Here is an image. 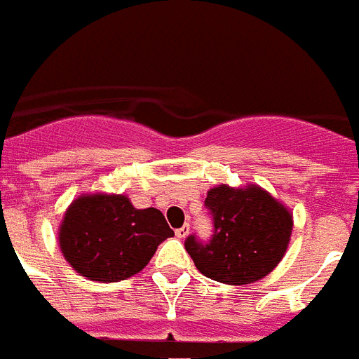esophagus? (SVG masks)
<instances>
[{"instance_id":"obj_1","label":"esophagus","mask_w":359,"mask_h":359,"mask_svg":"<svg viewBox=\"0 0 359 359\" xmlns=\"http://www.w3.org/2000/svg\"><path fill=\"white\" fill-rule=\"evenodd\" d=\"M188 233H190V224H184V226H180L179 229H175V235H177L179 239H184Z\"/></svg>"}]
</instances>
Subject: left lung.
Here are the masks:
<instances>
[{"instance_id":"1","label":"left lung","mask_w":359,"mask_h":359,"mask_svg":"<svg viewBox=\"0 0 359 359\" xmlns=\"http://www.w3.org/2000/svg\"><path fill=\"white\" fill-rule=\"evenodd\" d=\"M205 207L212 235L186 237V252L205 277L224 284H250L277 267L288 248L292 215L258 186L209 190Z\"/></svg>"}]
</instances>
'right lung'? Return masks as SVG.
<instances>
[{
	"label": "right lung",
	"instance_id": "1",
	"mask_svg": "<svg viewBox=\"0 0 359 359\" xmlns=\"http://www.w3.org/2000/svg\"><path fill=\"white\" fill-rule=\"evenodd\" d=\"M173 229L158 209H135L126 196H82L60 226V248L82 277L118 283L149 264Z\"/></svg>",
	"mask_w": 359,
	"mask_h": 359
}]
</instances>
